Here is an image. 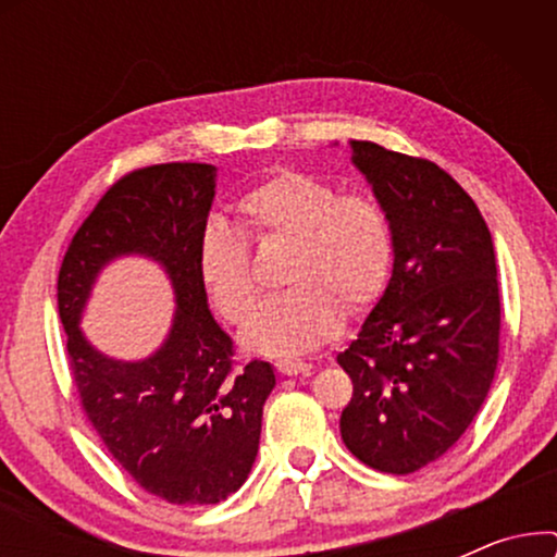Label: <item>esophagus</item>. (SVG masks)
<instances>
[{
    "mask_svg": "<svg viewBox=\"0 0 557 557\" xmlns=\"http://www.w3.org/2000/svg\"><path fill=\"white\" fill-rule=\"evenodd\" d=\"M276 370L281 372V375H288V377H292V375H309L311 364L296 362V360H278Z\"/></svg>",
    "mask_w": 557,
    "mask_h": 557,
    "instance_id": "obj_1",
    "label": "esophagus"
}]
</instances>
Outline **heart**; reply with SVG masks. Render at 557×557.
I'll list each match as a JSON object with an SVG mask.
<instances>
[{
    "label": "heart",
    "mask_w": 557,
    "mask_h": 557,
    "mask_svg": "<svg viewBox=\"0 0 557 557\" xmlns=\"http://www.w3.org/2000/svg\"><path fill=\"white\" fill-rule=\"evenodd\" d=\"M238 215L250 238H286L284 292L269 296L243 342L263 355H301L330 342L342 307L362 314L385 294L395 263V233L383 205L370 195H342L332 182L284 170L248 189ZM197 271L210 301L231 324L256 309L258 286L250 243L238 227L212 218L197 240Z\"/></svg>",
    "instance_id": "1"
}]
</instances>
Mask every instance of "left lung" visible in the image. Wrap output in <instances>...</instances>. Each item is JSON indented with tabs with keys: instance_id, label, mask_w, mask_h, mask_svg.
I'll return each instance as SVG.
<instances>
[{
	"instance_id": "obj_1",
	"label": "left lung",
	"mask_w": 557,
	"mask_h": 557,
	"mask_svg": "<svg viewBox=\"0 0 557 557\" xmlns=\"http://www.w3.org/2000/svg\"><path fill=\"white\" fill-rule=\"evenodd\" d=\"M352 162L395 233L393 276L337 355L352 380L345 446L370 469L413 474L463 436L499 362L502 304L492 233L438 164L352 141Z\"/></svg>"
}]
</instances>
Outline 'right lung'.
Returning <instances> with one entry per match:
<instances>
[{
    "label": "right lung",
    "instance_id": "obj_1",
    "mask_svg": "<svg viewBox=\"0 0 557 557\" xmlns=\"http://www.w3.org/2000/svg\"><path fill=\"white\" fill-rule=\"evenodd\" d=\"M215 197V166L170 162L134 170L75 231L58 273V311L81 408L121 469L170 505H218L240 490L261 438L269 362L235 360L208 309L197 240ZM141 252L171 273V337L141 363H116L77 330L89 286L113 257Z\"/></svg>",
    "mask_w": 557,
    "mask_h": 557
}]
</instances>
